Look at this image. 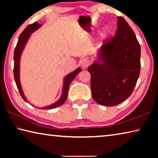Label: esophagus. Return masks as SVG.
<instances>
[{"label":"esophagus","mask_w":158,"mask_h":158,"mask_svg":"<svg viewBox=\"0 0 158 158\" xmlns=\"http://www.w3.org/2000/svg\"><path fill=\"white\" fill-rule=\"evenodd\" d=\"M81 65L82 66V68H87V67H89L90 65L89 60L87 58H84V59H82L81 61Z\"/></svg>","instance_id":"34e87169"}]
</instances>
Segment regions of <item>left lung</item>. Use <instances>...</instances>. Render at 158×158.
I'll list each match as a JSON object with an SVG mask.
<instances>
[{
    "label": "left lung",
    "instance_id": "8db88e82",
    "mask_svg": "<svg viewBox=\"0 0 158 158\" xmlns=\"http://www.w3.org/2000/svg\"><path fill=\"white\" fill-rule=\"evenodd\" d=\"M115 35L104 40L100 60L88 68L93 98L107 106L129 98L140 74V44L123 17H118Z\"/></svg>",
    "mask_w": 158,
    "mask_h": 158
}]
</instances>
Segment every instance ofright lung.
Returning <instances> with one entry per match:
<instances>
[{
    "label": "right lung",
    "mask_w": 158,
    "mask_h": 158,
    "mask_svg": "<svg viewBox=\"0 0 158 158\" xmlns=\"http://www.w3.org/2000/svg\"><path fill=\"white\" fill-rule=\"evenodd\" d=\"M41 26L40 23L37 22H34L32 24L28 25L27 27H26L24 30L23 31L22 33H21L19 37L17 44L16 45V47L15 49V52H14V69H13V72H14V77L15 80L16 82V84H17V89L19 91V93L22 98L26 101V99L23 95V93L22 91V89H21L20 81H19V61H20V57L21 52L23 49V48L25 47V44L26 42H27L29 37L31 35V33H33L37 29H38ZM81 71V68H77L75 71H74L73 73L69 74L65 77V80H64V84H63V93L62 95H61L60 98L59 100H58L56 102L53 104L52 105H49L48 106H45V107H42L41 109H52L58 107L63 105V104L65 102V100H67V98H68V93L69 90V85H70L71 82L73 81V80L74 79V77L79 73Z\"/></svg>",
    "instance_id": "right-lung-1"
}]
</instances>
